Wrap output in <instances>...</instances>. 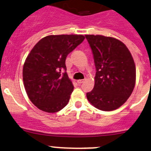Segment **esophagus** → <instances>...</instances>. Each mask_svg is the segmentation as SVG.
Returning <instances> with one entry per match:
<instances>
[{
	"label": "esophagus",
	"mask_w": 151,
	"mask_h": 151,
	"mask_svg": "<svg viewBox=\"0 0 151 151\" xmlns=\"http://www.w3.org/2000/svg\"><path fill=\"white\" fill-rule=\"evenodd\" d=\"M83 81H84V80H83V79H79V80L77 81V83H78V84H81V83H83Z\"/></svg>",
	"instance_id": "obj_1"
}]
</instances>
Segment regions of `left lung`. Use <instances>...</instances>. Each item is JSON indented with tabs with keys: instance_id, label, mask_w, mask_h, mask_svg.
Wrapping results in <instances>:
<instances>
[{
	"instance_id": "1",
	"label": "left lung",
	"mask_w": 151,
	"mask_h": 151,
	"mask_svg": "<svg viewBox=\"0 0 151 151\" xmlns=\"http://www.w3.org/2000/svg\"><path fill=\"white\" fill-rule=\"evenodd\" d=\"M90 45L96 76L92 91L86 93L88 102L97 109L111 111L126 102L136 81L133 57L123 42L112 37L86 35Z\"/></svg>"
}]
</instances>
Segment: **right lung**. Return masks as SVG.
Returning <instances> with one entry per match:
<instances>
[{
  "instance_id": "obj_1",
  "label": "right lung",
  "mask_w": 151,
  "mask_h": 151,
  "mask_svg": "<svg viewBox=\"0 0 151 151\" xmlns=\"http://www.w3.org/2000/svg\"><path fill=\"white\" fill-rule=\"evenodd\" d=\"M83 35H48L35 45L26 58L22 71L25 91L31 102L46 113L65 108L73 91L66 72L65 60L82 43Z\"/></svg>"
}]
</instances>
